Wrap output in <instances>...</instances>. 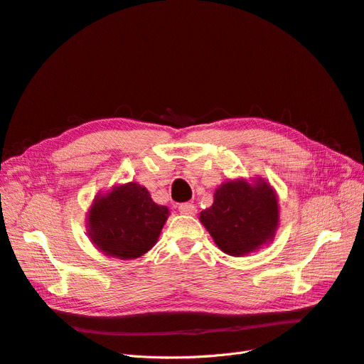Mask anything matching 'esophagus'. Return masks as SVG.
<instances>
[{"label":"esophagus","instance_id":"esophagus-1","mask_svg":"<svg viewBox=\"0 0 364 364\" xmlns=\"http://www.w3.org/2000/svg\"><path fill=\"white\" fill-rule=\"evenodd\" d=\"M179 211L181 214H185V215H194L197 213V209L193 203H182L179 205Z\"/></svg>","mask_w":364,"mask_h":364}]
</instances>
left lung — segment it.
<instances>
[{
    "mask_svg": "<svg viewBox=\"0 0 364 364\" xmlns=\"http://www.w3.org/2000/svg\"><path fill=\"white\" fill-rule=\"evenodd\" d=\"M200 222L220 250L245 257L272 243L279 228L277 191L262 178L223 182L214 203L200 213Z\"/></svg>",
    "mask_w": 364,
    "mask_h": 364,
    "instance_id": "1",
    "label": "left lung"
}]
</instances>
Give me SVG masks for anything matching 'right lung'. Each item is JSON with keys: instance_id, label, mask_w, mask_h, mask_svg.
Returning a JSON list of instances; mask_svg holds the SVG:
<instances>
[{"instance_id": "1", "label": "right lung", "mask_w": 364, "mask_h": 364, "mask_svg": "<svg viewBox=\"0 0 364 364\" xmlns=\"http://www.w3.org/2000/svg\"><path fill=\"white\" fill-rule=\"evenodd\" d=\"M168 215V208L153 202L146 186L127 182L95 196L86 230L91 243L105 255L135 259L156 245Z\"/></svg>"}]
</instances>
